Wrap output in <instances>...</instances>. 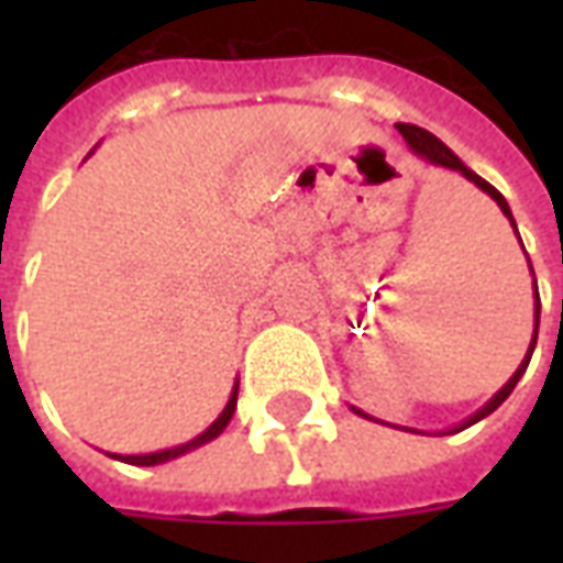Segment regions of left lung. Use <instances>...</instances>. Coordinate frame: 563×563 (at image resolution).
<instances>
[{"label":"left lung","instance_id":"8db88e82","mask_svg":"<svg viewBox=\"0 0 563 563\" xmlns=\"http://www.w3.org/2000/svg\"><path fill=\"white\" fill-rule=\"evenodd\" d=\"M398 132H401L404 141H407V147L413 150L416 156H422L424 162H431V165H440V168H452V172H459L461 177H467L473 186H479L485 196L492 198L497 208H500V213L507 217L509 225L516 229V220H512V210H509L507 198L500 196V192H497L495 186L488 184V180H483L479 174L471 172V168H467V165H464V162H461L459 156H455V153H452V150L443 144V141L437 139V135H431L428 129L410 126V123H398ZM516 234H519V229H516ZM519 241H521V238H519ZM521 250H525V246H521ZM528 268H531V258H528ZM531 274H533V268H531ZM533 289H537V280H533ZM537 329H540V292H533V338H531V343H528V353H525V358H521V365L516 367V374H512V377H509L507 383H504V386H500V389H497L495 395H492V398H488V401L479 407V410H476V413L467 416V419H464L461 424H455V428H449V434H455V431H464V428H471L473 422H479V419H485L488 413H495L497 407L507 401L509 391L516 389V383L521 379V374L528 371V362H531L533 346H537ZM353 410L358 416H365V419H374V416H367L365 410H358V407H353ZM374 422H377V419H374ZM416 434H419V431H416Z\"/></svg>","mask_w":563,"mask_h":563}]
</instances>
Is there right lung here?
I'll use <instances>...</instances> for the list:
<instances>
[{"label": "right lung", "mask_w": 563, "mask_h": 563, "mask_svg": "<svg viewBox=\"0 0 563 563\" xmlns=\"http://www.w3.org/2000/svg\"><path fill=\"white\" fill-rule=\"evenodd\" d=\"M234 407H238V379H234L232 395H229V404L222 407V413L217 416V419H213V422H210L208 428L201 431V434L192 437V440H186V443H180V446L159 449V452H147V455H117V452H108V455L117 461H126V464H139V467H153V464H165V461L180 459V455H186V452H192V449L205 446V443H210V440H217V437L225 431V424L232 422Z\"/></svg>", "instance_id": "add662e5"}]
</instances>
